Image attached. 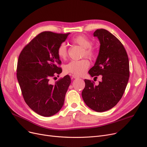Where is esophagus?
Instances as JSON below:
<instances>
[{
    "instance_id": "1",
    "label": "esophagus",
    "mask_w": 147,
    "mask_h": 147,
    "mask_svg": "<svg viewBox=\"0 0 147 147\" xmlns=\"http://www.w3.org/2000/svg\"><path fill=\"white\" fill-rule=\"evenodd\" d=\"M71 76H72V78L74 79H79V77L78 76H76L75 74H72Z\"/></svg>"
}]
</instances>
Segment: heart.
<instances>
[{"instance_id": "1", "label": "heart", "mask_w": 147, "mask_h": 147, "mask_svg": "<svg viewBox=\"0 0 147 147\" xmlns=\"http://www.w3.org/2000/svg\"><path fill=\"white\" fill-rule=\"evenodd\" d=\"M72 42L84 49L83 57L86 56L92 59L95 57V51L92 48V42L84 36H78L73 38ZM57 54L59 58L64 59L68 56V49L64 43H61L57 49ZM90 65L88 59H83L79 61H71L64 66V71L67 73H71L76 76H82L86 72Z\"/></svg>"}]
</instances>
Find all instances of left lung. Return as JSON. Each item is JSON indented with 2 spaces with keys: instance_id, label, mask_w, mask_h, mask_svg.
I'll list each match as a JSON object with an SVG mask.
<instances>
[{
  "instance_id": "1",
  "label": "left lung",
  "mask_w": 147,
  "mask_h": 147,
  "mask_svg": "<svg viewBox=\"0 0 147 147\" xmlns=\"http://www.w3.org/2000/svg\"><path fill=\"white\" fill-rule=\"evenodd\" d=\"M94 36L99 39L100 48L89 74L95 78L101 75L102 81L95 85L93 81L84 79L82 96L90 109L104 112L116 105L124 94L129 78V63L123 44L109 31L98 29Z\"/></svg>"
}]
</instances>
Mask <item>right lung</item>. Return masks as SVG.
Here are the masks:
<instances>
[{"label":"right lung","instance_id":"1","mask_svg":"<svg viewBox=\"0 0 147 147\" xmlns=\"http://www.w3.org/2000/svg\"><path fill=\"white\" fill-rule=\"evenodd\" d=\"M69 34L42 32L23 48L19 55L17 77L23 98L31 109L44 117L52 116L61 109L71 83L68 75L55 84L49 82L51 78L62 73L58 66L61 61L57 49Z\"/></svg>","mask_w":147,"mask_h":147}]
</instances>
